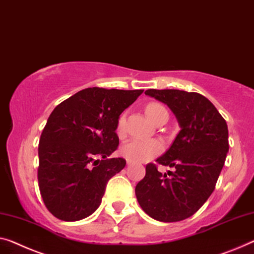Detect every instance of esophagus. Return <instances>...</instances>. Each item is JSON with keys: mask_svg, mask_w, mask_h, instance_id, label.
<instances>
[{"mask_svg": "<svg viewBox=\"0 0 254 254\" xmlns=\"http://www.w3.org/2000/svg\"><path fill=\"white\" fill-rule=\"evenodd\" d=\"M132 163H133V162L130 161V160H127V165H131Z\"/></svg>", "mask_w": 254, "mask_h": 254, "instance_id": "1", "label": "esophagus"}]
</instances>
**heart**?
I'll list each match as a JSON object with an SVG mask.
<instances>
[{"instance_id":"b5f03b06","label":"heart","mask_w":254,"mask_h":254,"mask_svg":"<svg viewBox=\"0 0 254 254\" xmlns=\"http://www.w3.org/2000/svg\"><path fill=\"white\" fill-rule=\"evenodd\" d=\"M166 112L163 106L151 103L146 107V113L151 121H154L161 113ZM127 117L123 114L117 121V133L122 134L126 130ZM163 151V143L156 139H132L121 147V153L130 161L146 162L156 157Z\"/></svg>"}]
</instances>
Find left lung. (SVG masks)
<instances>
[{
	"mask_svg": "<svg viewBox=\"0 0 254 254\" xmlns=\"http://www.w3.org/2000/svg\"><path fill=\"white\" fill-rule=\"evenodd\" d=\"M145 94L171 109L180 131L156 160L176 171H169L171 177H168L155 164H147L145 178L135 186V196L141 209L155 220H185L214 190L229 150L228 127L214 105L199 93L150 89Z\"/></svg>",
	"mask_w": 254,
	"mask_h": 254,
	"instance_id": "left-lung-1",
	"label": "left lung"
}]
</instances>
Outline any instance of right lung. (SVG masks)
<instances>
[{
    "mask_svg": "<svg viewBox=\"0 0 254 254\" xmlns=\"http://www.w3.org/2000/svg\"><path fill=\"white\" fill-rule=\"evenodd\" d=\"M143 90L89 88L57 106L39 146V187L47 209L64 221H78L100 206L106 184L122 171L117 121Z\"/></svg>",
    "mask_w": 254,
    "mask_h": 254,
    "instance_id": "1",
    "label": "right lung"
}]
</instances>
